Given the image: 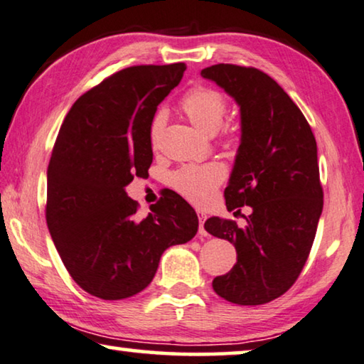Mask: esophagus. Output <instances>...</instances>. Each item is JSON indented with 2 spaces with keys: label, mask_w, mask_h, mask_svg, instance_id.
Segmentation results:
<instances>
[{
  "label": "esophagus",
  "mask_w": 364,
  "mask_h": 364,
  "mask_svg": "<svg viewBox=\"0 0 364 364\" xmlns=\"http://www.w3.org/2000/svg\"><path fill=\"white\" fill-rule=\"evenodd\" d=\"M196 214H198V221H200V229H198V234L201 237H206L208 232L205 230V221H206V214L203 211H196Z\"/></svg>",
  "instance_id": "obj_1"
}]
</instances>
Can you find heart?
Segmentation results:
<instances>
[{
	"mask_svg": "<svg viewBox=\"0 0 364 364\" xmlns=\"http://www.w3.org/2000/svg\"><path fill=\"white\" fill-rule=\"evenodd\" d=\"M181 108L195 127L211 135L223 126L224 117L228 114V100L214 88L198 87L183 97ZM161 126H163V116L156 114L151 124L153 139ZM224 176L225 171L218 163L190 164L172 172L171 186L187 200L201 205L211 198L214 188L223 182Z\"/></svg>",
	"mask_w": 364,
	"mask_h": 364,
	"instance_id": "obj_1",
	"label": "heart"
}]
</instances>
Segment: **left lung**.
Instances as JSON below:
<instances>
[{
    "mask_svg": "<svg viewBox=\"0 0 364 364\" xmlns=\"http://www.w3.org/2000/svg\"><path fill=\"white\" fill-rule=\"evenodd\" d=\"M201 75L240 106V146L224 196L229 211L252 208L245 228L223 218L205 223L237 250V263L214 277L213 289L237 305H263L295 284L313 247L324 196L316 140L299 106L263 70L216 64Z\"/></svg>",
    "mask_w": 364,
    "mask_h": 364,
    "instance_id": "left-lung-1",
    "label": "left lung"
}]
</instances>
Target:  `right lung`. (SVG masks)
<instances>
[{"label": "right lung", "instance_id": "obj_1", "mask_svg": "<svg viewBox=\"0 0 364 364\" xmlns=\"http://www.w3.org/2000/svg\"><path fill=\"white\" fill-rule=\"evenodd\" d=\"M187 65H132L83 93L65 116L46 172V224L79 287L122 300L153 281L166 248L198 230L193 208L169 192L136 216L126 193L148 174L151 122Z\"/></svg>", "mask_w": 364, "mask_h": 364}]
</instances>
